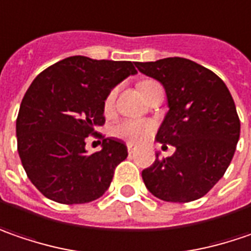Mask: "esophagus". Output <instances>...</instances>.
<instances>
[{
	"mask_svg": "<svg viewBox=\"0 0 251 251\" xmlns=\"http://www.w3.org/2000/svg\"><path fill=\"white\" fill-rule=\"evenodd\" d=\"M127 150H128V154H132L135 151V147L132 144H127Z\"/></svg>",
	"mask_w": 251,
	"mask_h": 251,
	"instance_id": "obj_1",
	"label": "esophagus"
}]
</instances>
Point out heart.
<instances>
[{
  "instance_id": "heart-1",
  "label": "heart",
  "mask_w": 251,
  "mask_h": 251,
  "mask_svg": "<svg viewBox=\"0 0 251 251\" xmlns=\"http://www.w3.org/2000/svg\"><path fill=\"white\" fill-rule=\"evenodd\" d=\"M155 84V82L152 80H144L138 84V89L140 92L143 93L145 92L150 86ZM114 99H116V90H113L111 93L107 96L106 103L104 107L106 110H110L113 104H114ZM154 130V124L150 123V121H140V120H126L123 121L121 124H119L116 128H114V134L120 137V138H124L130 143L134 144H138V143H143L145 141L150 134Z\"/></svg>"
}]
</instances>
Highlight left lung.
<instances>
[{
    "instance_id": "8db88e82",
    "label": "left lung",
    "mask_w": 251,
    "mask_h": 251,
    "mask_svg": "<svg viewBox=\"0 0 251 251\" xmlns=\"http://www.w3.org/2000/svg\"><path fill=\"white\" fill-rule=\"evenodd\" d=\"M137 69L165 89L168 113L158 128L162 148L175 152L143 171L147 189L165 202L185 203L206 195L230 165L240 137L233 97L218 75L185 57L137 62Z\"/></svg>"
}]
</instances>
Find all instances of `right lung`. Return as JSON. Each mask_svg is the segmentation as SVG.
Listing matches in <instances>:
<instances>
[{
	"label": "right lung",
	"mask_w": 251,
	"mask_h": 251,
	"mask_svg": "<svg viewBox=\"0 0 251 251\" xmlns=\"http://www.w3.org/2000/svg\"><path fill=\"white\" fill-rule=\"evenodd\" d=\"M135 63L70 56L49 66L31 83L17 119L18 154L41 194L65 205L99 199L128 152L117 138L87 154L86 137L104 124V101ZM101 137V135H100Z\"/></svg>",
	"instance_id": "obj_1"
}]
</instances>
